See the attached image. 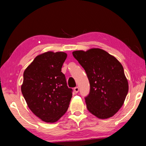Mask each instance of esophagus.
<instances>
[{
  "label": "esophagus",
  "instance_id": "34e87169",
  "mask_svg": "<svg viewBox=\"0 0 146 146\" xmlns=\"http://www.w3.org/2000/svg\"><path fill=\"white\" fill-rule=\"evenodd\" d=\"M78 91H79V88H78V87H75V88H74V91H75V93H77L78 92Z\"/></svg>",
  "mask_w": 146,
  "mask_h": 146
}]
</instances>
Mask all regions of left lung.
I'll use <instances>...</instances> for the list:
<instances>
[{
	"label": "left lung",
	"mask_w": 146,
	"mask_h": 146,
	"mask_svg": "<svg viewBox=\"0 0 146 146\" xmlns=\"http://www.w3.org/2000/svg\"><path fill=\"white\" fill-rule=\"evenodd\" d=\"M72 53L90 81V93L85 98L88 111L100 119L113 117L122 108L129 90L122 65L114 56L100 48Z\"/></svg>",
	"instance_id": "1"
}]
</instances>
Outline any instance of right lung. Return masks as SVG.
<instances>
[{"mask_svg":"<svg viewBox=\"0 0 146 146\" xmlns=\"http://www.w3.org/2000/svg\"><path fill=\"white\" fill-rule=\"evenodd\" d=\"M66 58L62 51H47L36 56L24 72L22 93L31 111L45 122H57L72 97V90L61 72Z\"/></svg>","mask_w":146,"mask_h":146,"instance_id":"1","label":"right lung"}]
</instances>
